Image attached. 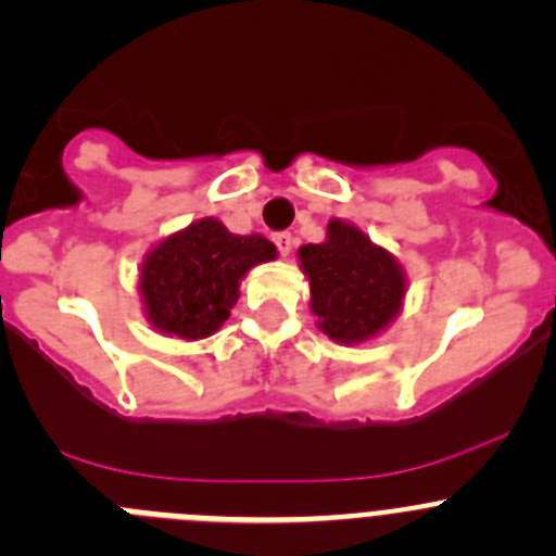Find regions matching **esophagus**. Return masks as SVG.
Instances as JSON below:
<instances>
[{"mask_svg":"<svg viewBox=\"0 0 556 556\" xmlns=\"http://www.w3.org/2000/svg\"><path fill=\"white\" fill-rule=\"evenodd\" d=\"M274 243H277L279 254H282V257H288L290 249H293V236H290V232H277V236H274Z\"/></svg>","mask_w":556,"mask_h":556,"instance_id":"34e87169","label":"esophagus"}]
</instances>
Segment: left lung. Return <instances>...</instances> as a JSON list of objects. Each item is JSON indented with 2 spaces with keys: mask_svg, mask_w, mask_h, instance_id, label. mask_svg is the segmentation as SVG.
<instances>
[{
  "mask_svg": "<svg viewBox=\"0 0 556 556\" xmlns=\"http://www.w3.org/2000/svg\"><path fill=\"white\" fill-rule=\"evenodd\" d=\"M299 266L309 279L318 329L340 345L372 340L401 315L406 271L351 222L331 219L326 241L299 249Z\"/></svg>",
  "mask_w": 556,
  "mask_h": 556,
  "instance_id": "8db88e82",
  "label": "left lung"
}]
</instances>
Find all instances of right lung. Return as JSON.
<instances>
[{
	"instance_id": "obj_1",
	"label": "right lung",
	"mask_w": 556,
	"mask_h": 556,
	"mask_svg": "<svg viewBox=\"0 0 556 556\" xmlns=\"http://www.w3.org/2000/svg\"><path fill=\"white\" fill-rule=\"evenodd\" d=\"M268 261H277L268 238L236 236L214 216L191 222L144 254L139 268L144 318L164 337H211L230 318L241 279Z\"/></svg>"
}]
</instances>
